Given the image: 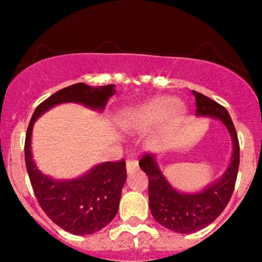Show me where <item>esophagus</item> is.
<instances>
[{
	"instance_id": "obj_1",
	"label": "esophagus",
	"mask_w": 262,
	"mask_h": 262,
	"mask_svg": "<svg viewBox=\"0 0 262 262\" xmlns=\"http://www.w3.org/2000/svg\"><path fill=\"white\" fill-rule=\"evenodd\" d=\"M139 167V165H138V160L137 159H127V170L128 172H133V171H135Z\"/></svg>"
}]
</instances>
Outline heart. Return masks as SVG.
Returning <instances> with one entry per match:
<instances>
[{"label": "heart", "mask_w": 262, "mask_h": 262, "mask_svg": "<svg viewBox=\"0 0 262 262\" xmlns=\"http://www.w3.org/2000/svg\"><path fill=\"white\" fill-rule=\"evenodd\" d=\"M183 113L185 108L172 97H158L125 113L124 123L129 127L139 128L155 124L167 116L173 119H180Z\"/></svg>", "instance_id": "b5f03b06"}]
</instances>
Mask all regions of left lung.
Returning <instances> with one entry per match:
<instances>
[{
	"instance_id": "obj_1",
	"label": "left lung",
	"mask_w": 262,
	"mask_h": 262,
	"mask_svg": "<svg viewBox=\"0 0 262 262\" xmlns=\"http://www.w3.org/2000/svg\"><path fill=\"white\" fill-rule=\"evenodd\" d=\"M193 95L197 116L221 119L231 135L233 156L223 177L202 192L180 193L159 170L154 155L146 152L139 160V166L149 179V208L152 217L162 227L181 234L203 229L221 215L233 194L240 161L239 140L228 111L202 93L193 91Z\"/></svg>"
}]
</instances>
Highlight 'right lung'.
I'll use <instances>...</instances> for the list:
<instances>
[{"instance_id":"1","label":"right lung","mask_w":262,"mask_h":262,"mask_svg":"<svg viewBox=\"0 0 262 262\" xmlns=\"http://www.w3.org/2000/svg\"><path fill=\"white\" fill-rule=\"evenodd\" d=\"M114 95V85L91 87L79 82L50 96L35 108L26 134L25 156L33 191L41 209L56 225L76 235L101 230L118 212L122 188L127 180L125 161H107L86 175L70 181H56L43 175L32 160L31 137L35 119L56 104L82 103L92 110H103Z\"/></svg>"}]
</instances>
